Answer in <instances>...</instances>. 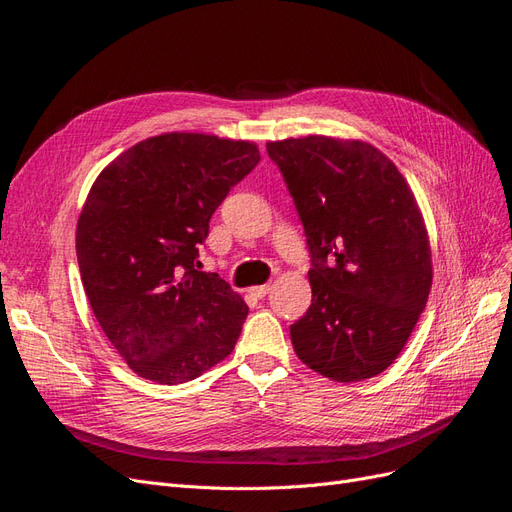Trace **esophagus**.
Returning <instances> with one entry per match:
<instances>
[{
	"label": "esophagus",
	"instance_id": "34e87169",
	"mask_svg": "<svg viewBox=\"0 0 512 512\" xmlns=\"http://www.w3.org/2000/svg\"><path fill=\"white\" fill-rule=\"evenodd\" d=\"M269 290H271V284H262V286H254V288H250V292L254 294V297H258V299L267 297Z\"/></svg>",
	"mask_w": 512,
	"mask_h": 512
}]
</instances>
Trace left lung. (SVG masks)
Returning <instances> with one entry per match:
<instances>
[{"label":"left lung","mask_w":512,"mask_h":512,"mask_svg":"<svg viewBox=\"0 0 512 512\" xmlns=\"http://www.w3.org/2000/svg\"><path fill=\"white\" fill-rule=\"evenodd\" d=\"M305 228L312 305L290 327L294 352L335 382L374 378L404 350L427 305V226L393 160L361 138L269 141Z\"/></svg>","instance_id":"8db88e82"}]
</instances>
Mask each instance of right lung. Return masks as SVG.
Returning a JSON list of instances; mask_svg holds the SVG:
<instances>
[{"label":"right lung","instance_id":"add662e5","mask_svg":"<svg viewBox=\"0 0 512 512\" xmlns=\"http://www.w3.org/2000/svg\"><path fill=\"white\" fill-rule=\"evenodd\" d=\"M252 141L164 132L96 177L76 224V258L94 316L134 374L181 384L235 348L247 305L198 245L222 200L258 164Z\"/></svg>","mask_w":512,"mask_h":512}]
</instances>
